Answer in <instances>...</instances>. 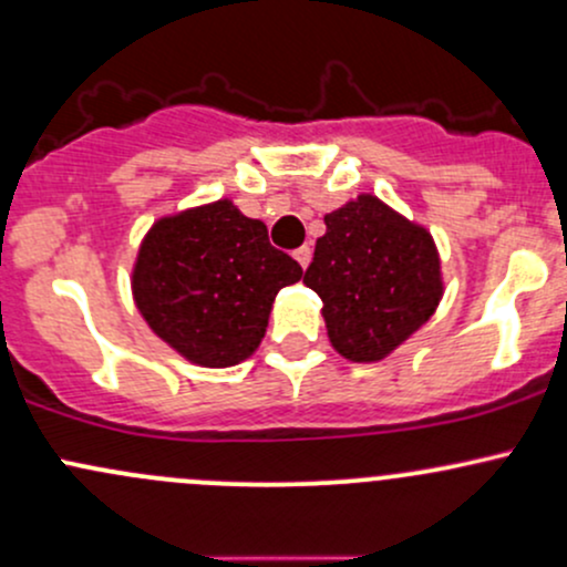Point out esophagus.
Returning a JSON list of instances; mask_svg holds the SVG:
<instances>
[{
    "label": "esophagus",
    "mask_w": 567,
    "mask_h": 567,
    "mask_svg": "<svg viewBox=\"0 0 567 567\" xmlns=\"http://www.w3.org/2000/svg\"><path fill=\"white\" fill-rule=\"evenodd\" d=\"M293 258L298 260V264H301V269H307V266H309V260H312V250H309V245L298 247V250L293 252Z\"/></svg>",
    "instance_id": "obj_1"
}]
</instances>
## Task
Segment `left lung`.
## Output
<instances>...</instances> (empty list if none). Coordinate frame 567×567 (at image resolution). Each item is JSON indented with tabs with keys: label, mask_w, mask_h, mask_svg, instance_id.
<instances>
[{
	"label": "left lung",
	"mask_w": 567,
	"mask_h": 567,
	"mask_svg": "<svg viewBox=\"0 0 567 567\" xmlns=\"http://www.w3.org/2000/svg\"><path fill=\"white\" fill-rule=\"evenodd\" d=\"M303 285L322 298L333 350L354 363L388 358L444 293L433 236L369 193L326 215Z\"/></svg>",
	"instance_id": "obj_1"
}]
</instances>
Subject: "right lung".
Instances as JSON below:
<instances>
[{
	"label": "right lung",
	"instance_id": "add662e5",
	"mask_svg": "<svg viewBox=\"0 0 567 567\" xmlns=\"http://www.w3.org/2000/svg\"><path fill=\"white\" fill-rule=\"evenodd\" d=\"M303 277L260 220L228 198L161 217L142 239L132 290L155 336L190 363L228 369L258 350L271 303Z\"/></svg>",
	"mask_w": 567,
	"mask_h": 567
}]
</instances>
